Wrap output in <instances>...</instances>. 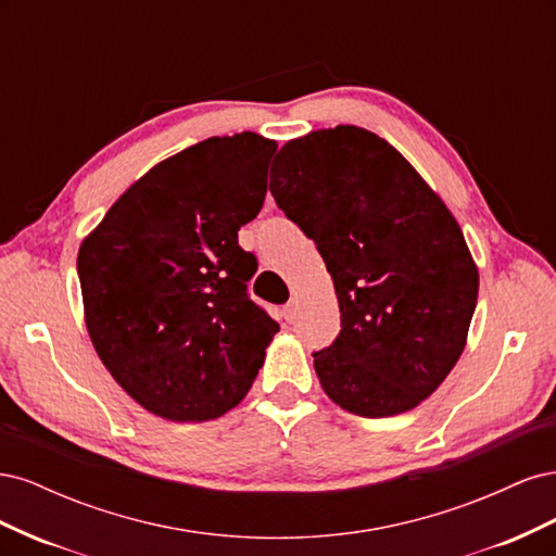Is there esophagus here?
<instances>
[{
  "label": "esophagus",
  "instance_id": "obj_1",
  "mask_svg": "<svg viewBox=\"0 0 556 556\" xmlns=\"http://www.w3.org/2000/svg\"><path fill=\"white\" fill-rule=\"evenodd\" d=\"M296 308H299L296 299H292V301H288V304H285L282 313H285V319H288V323H294V317H296Z\"/></svg>",
  "mask_w": 556,
  "mask_h": 556
}]
</instances>
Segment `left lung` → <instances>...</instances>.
<instances>
[{
    "label": "left lung",
    "instance_id": "1",
    "mask_svg": "<svg viewBox=\"0 0 556 556\" xmlns=\"http://www.w3.org/2000/svg\"><path fill=\"white\" fill-rule=\"evenodd\" d=\"M268 190L339 296L341 331L313 355L327 396L362 417L419 406L462 357L478 304V266L443 199L355 125L285 143Z\"/></svg>",
    "mask_w": 556,
    "mask_h": 556
}]
</instances>
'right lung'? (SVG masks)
<instances>
[{"instance_id":"1","label":"right lung","mask_w":556,"mask_h":556,"mask_svg":"<svg viewBox=\"0 0 556 556\" xmlns=\"http://www.w3.org/2000/svg\"><path fill=\"white\" fill-rule=\"evenodd\" d=\"M278 143L211 137L155 164L78 250L99 359L146 410L206 422L248 394L280 329L248 296L257 260L239 245Z\"/></svg>"}]
</instances>
